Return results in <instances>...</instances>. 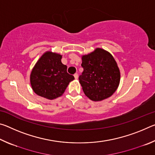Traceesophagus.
Segmentation results:
<instances>
[{
  "instance_id": "esophagus-1",
  "label": "esophagus",
  "mask_w": 155,
  "mask_h": 155,
  "mask_svg": "<svg viewBox=\"0 0 155 155\" xmlns=\"http://www.w3.org/2000/svg\"><path fill=\"white\" fill-rule=\"evenodd\" d=\"M74 78H75V79H78V74H77V73H75V74H74Z\"/></svg>"
}]
</instances>
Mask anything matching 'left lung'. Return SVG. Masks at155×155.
I'll use <instances>...</instances> for the list:
<instances>
[{
  "label": "left lung",
  "mask_w": 155,
  "mask_h": 155,
  "mask_svg": "<svg viewBox=\"0 0 155 155\" xmlns=\"http://www.w3.org/2000/svg\"><path fill=\"white\" fill-rule=\"evenodd\" d=\"M83 68L79 83L85 96L93 101H101L111 96L118 87L119 68L111 53L97 48L82 56Z\"/></svg>",
  "instance_id": "obj_1"
}]
</instances>
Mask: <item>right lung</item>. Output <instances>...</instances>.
Listing matches in <instances>:
<instances>
[{"label": "right lung", "mask_w": 155, "mask_h": 155, "mask_svg": "<svg viewBox=\"0 0 155 155\" xmlns=\"http://www.w3.org/2000/svg\"><path fill=\"white\" fill-rule=\"evenodd\" d=\"M62 55L47 51L42 54L30 75L33 90L38 96L52 100L62 96L68 84L74 79L61 63Z\"/></svg>", "instance_id": "obj_1"}]
</instances>
